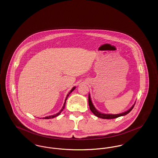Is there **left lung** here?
Masks as SVG:
<instances>
[{
	"instance_id": "left-lung-1",
	"label": "left lung",
	"mask_w": 158,
	"mask_h": 158,
	"mask_svg": "<svg viewBox=\"0 0 158 158\" xmlns=\"http://www.w3.org/2000/svg\"><path fill=\"white\" fill-rule=\"evenodd\" d=\"M88 102H89V108H90V111L92 112V113L94 114H95L97 117H98L99 118H103V119H113V118H118V117H121V116L126 115L132 110V109L133 108L134 106L135 105V103L128 110H127L126 112H124V113H120V114H108L101 113L97 110V109L95 108V106H94L92 102L89 95V97H88Z\"/></svg>"
}]
</instances>
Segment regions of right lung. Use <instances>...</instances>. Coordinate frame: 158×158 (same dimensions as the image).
<instances>
[{
  "mask_svg": "<svg viewBox=\"0 0 158 158\" xmlns=\"http://www.w3.org/2000/svg\"><path fill=\"white\" fill-rule=\"evenodd\" d=\"M76 87L75 86H74L71 90L68 93V95H67V96H66V99H65V101H64V104H63V107H62V108H61V110H60V111L58 113H57V114H54V115H50V116H48V117H45L44 118H43V119H50V118H54V117H57V116H58L59 114H60V113H61V111L64 110V107H65V105H66V100H67V99H68V97H69V95L72 92V91L73 90H75V89Z\"/></svg>",
  "mask_w": 158,
  "mask_h": 158,
  "instance_id": "right-lung-1",
  "label": "right lung"
}]
</instances>
